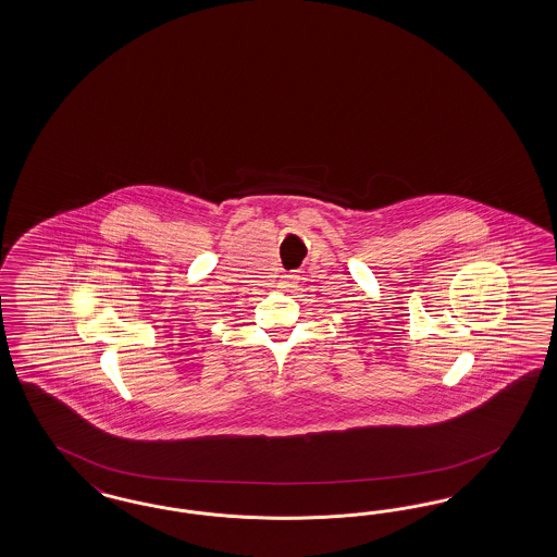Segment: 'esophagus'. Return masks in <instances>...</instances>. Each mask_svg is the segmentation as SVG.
Listing matches in <instances>:
<instances>
[{
  "mask_svg": "<svg viewBox=\"0 0 557 557\" xmlns=\"http://www.w3.org/2000/svg\"><path fill=\"white\" fill-rule=\"evenodd\" d=\"M298 280H300V275L298 273H294V271H287V273H284L282 275V287H294L296 284H298Z\"/></svg>",
  "mask_w": 557,
  "mask_h": 557,
  "instance_id": "34e87169",
  "label": "esophagus"
}]
</instances>
